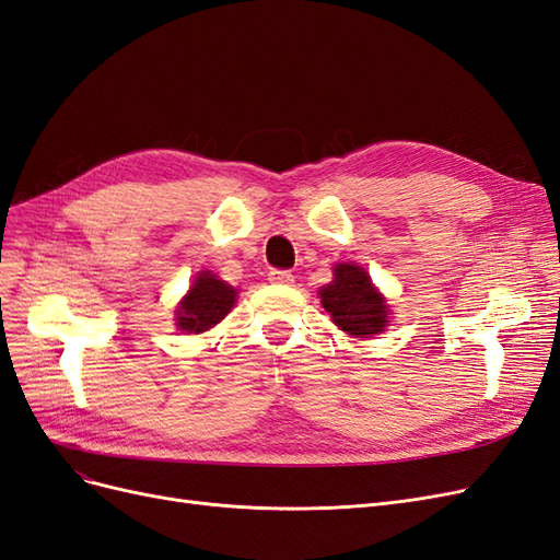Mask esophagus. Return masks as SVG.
<instances>
[{"label":"esophagus","instance_id":"esophagus-1","mask_svg":"<svg viewBox=\"0 0 560 560\" xmlns=\"http://www.w3.org/2000/svg\"><path fill=\"white\" fill-rule=\"evenodd\" d=\"M268 280L273 284H292L294 282V276L290 273V270H282V268H273L268 273Z\"/></svg>","mask_w":560,"mask_h":560}]
</instances>
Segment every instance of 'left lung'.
<instances>
[{
	"label": "left lung",
	"instance_id": "1",
	"mask_svg": "<svg viewBox=\"0 0 560 560\" xmlns=\"http://www.w3.org/2000/svg\"><path fill=\"white\" fill-rule=\"evenodd\" d=\"M322 306L334 325L352 336H374L387 325V303L371 284L366 270L354 264H338L334 280L319 290Z\"/></svg>",
	"mask_w": 560,
	"mask_h": 560
}]
</instances>
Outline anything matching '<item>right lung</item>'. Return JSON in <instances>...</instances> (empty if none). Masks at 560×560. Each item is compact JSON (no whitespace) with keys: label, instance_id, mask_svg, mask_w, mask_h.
Here are the masks:
<instances>
[{"label":"right lung","instance_id":"1","mask_svg":"<svg viewBox=\"0 0 560 560\" xmlns=\"http://www.w3.org/2000/svg\"><path fill=\"white\" fill-rule=\"evenodd\" d=\"M235 303V290L224 280L212 276L210 270L200 273L189 294H186L177 308V327L186 334H200L222 322Z\"/></svg>","mask_w":560,"mask_h":560}]
</instances>
